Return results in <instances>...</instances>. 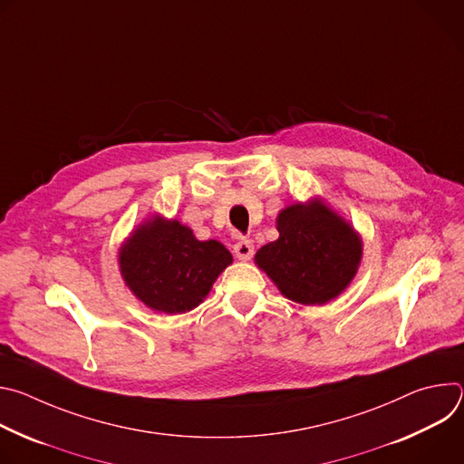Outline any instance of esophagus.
Here are the masks:
<instances>
[{"instance_id": "1", "label": "esophagus", "mask_w": 464, "mask_h": 464, "mask_svg": "<svg viewBox=\"0 0 464 464\" xmlns=\"http://www.w3.org/2000/svg\"><path fill=\"white\" fill-rule=\"evenodd\" d=\"M233 251H235V255H237V258H238V260H249V258L253 256V253H255L253 240H247V238L238 240V242L235 244Z\"/></svg>"}]
</instances>
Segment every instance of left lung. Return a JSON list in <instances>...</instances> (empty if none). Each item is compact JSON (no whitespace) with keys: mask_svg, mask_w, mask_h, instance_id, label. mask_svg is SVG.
I'll list each match as a JSON object with an SVG mask.
<instances>
[{"mask_svg":"<svg viewBox=\"0 0 464 464\" xmlns=\"http://www.w3.org/2000/svg\"><path fill=\"white\" fill-rule=\"evenodd\" d=\"M277 231L276 242L256 251L255 264L286 299L319 306L349 288L363 256V240L324 200L286 206L277 215Z\"/></svg>","mask_w":464,"mask_h":464,"instance_id":"left-lung-1","label":"left lung"}]
</instances>
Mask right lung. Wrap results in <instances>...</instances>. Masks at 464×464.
I'll return each mask as SVG.
<instances>
[{
	"mask_svg": "<svg viewBox=\"0 0 464 464\" xmlns=\"http://www.w3.org/2000/svg\"><path fill=\"white\" fill-rule=\"evenodd\" d=\"M124 285L145 306L185 314L209 295L233 255L218 240H198L190 227L160 213L141 222L119 247Z\"/></svg>",
	"mask_w": 464,
	"mask_h": 464,
	"instance_id": "right-lung-1",
	"label": "right lung"
}]
</instances>
